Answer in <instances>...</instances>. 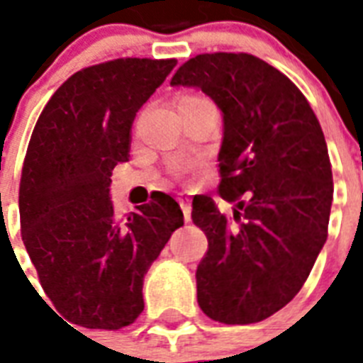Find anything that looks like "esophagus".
I'll use <instances>...</instances> for the list:
<instances>
[{"label":"esophagus","mask_w":363,"mask_h":363,"mask_svg":"<svg viewBox=\"0 0 363 363\" xmlns=\"http://www.w3.org/2000/svg\"><path fill=\"white\" fill-rule=\"evenodd\" d=\"M179 203H181V209H182V215H184V220L190 222L192 218V205H190V199L186 196H181L179 198Z\"/></svg>","instance_id":"1"}]
</instances>
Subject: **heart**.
I'll return each mask as SVG.
<instances>
[{"mask_svg":"<svg viewBox=\"0 0 363 363\" xmlns=\"http://www.w3.org/2000/svg\"><path fill=\"white\" fill-rule=\"evenodd\" d=\"M182 98H192V96H182ZM182 98H181V99H182Z\"/></svg>","mask_w":363,"mask_h":363,"instance_id":"heart-1","label":"heart"}]
</instances>
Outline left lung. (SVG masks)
<instances>
[{"label":"left lung","mask_w":363,"mask_h":363,"mask_svg":"<svg viewBox=\"0 0 363 363\" xmlns=\"http://www.w3.org/2000/svg\"><path fill=\"white\" fill-rule=\"evenodd\" d=\"M198 86L224 115L218 194L194 198L209 250L196 271L198 303L222 324H254L301 290L328 239L332 164L318 118L284 73L247 52L198 54L171 79Z\"/></svg>","instance_id":"left-lung-1"}]
</instances>
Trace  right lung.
<instances>
[{
	"label": "right lung",
	"mask_w": 363,
	"mask_h": 363,
	"mask_svg": "<svg viewBox=\"0 0 363 363\" xmlns=\"http://www.w3.org/2000/svg\"><path fill=\"white\" fill-rule=\"evenodd\" d=\"M175 58H118L71 75L31 133L18 207L22 241L60 315L90 330H121L145 309L143 279L184 224L175 199L156 192L116 218L111 175L128 162L131 124Z\"/></svg>",
	"instance_id": "add662e5"
}]
</instances>
